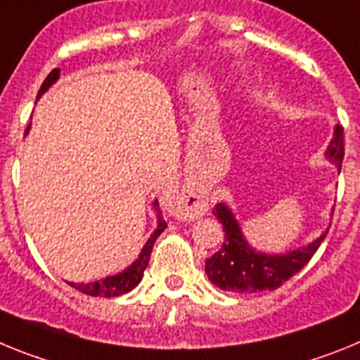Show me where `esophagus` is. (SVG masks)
<instances>
[{"label": "esophagus", "mask_w": 360, "mask_h": 360, "mask_svg": "<svg viewBox=\"0 0 360 360\" xmlns=\"http://www.w3.org/2000/svg\"><path fill=\"white\" fill-rule=\"evenodd\" d=\"M174 205H176L178 214L184 216V218L195 219L207 212V200L189 189H184L178 193L176 198H174Z\"/></svg>", "instance_id": "1"}]
</instances>
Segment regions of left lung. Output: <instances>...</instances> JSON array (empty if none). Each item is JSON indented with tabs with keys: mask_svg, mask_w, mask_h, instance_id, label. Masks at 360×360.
<instances>
[{
	"mask_svg": "<svg viewBox=\"0 0 360 360\" xmlns=\"http://www.w3.org/2000/svg\"><path fill=\"white\" fill-rule=\"evenodd\" d=\"M342 135H345L342 126H335L333 139L324 153L339 171L345 158ZM212 214L224 225L225 236L224 245L219 247L218 252L212 254L205 262V274L212 285L236 294H256V292L276 290L281 287L283 283L288 281L310 262L328 232L326 229L316 241L287 254H265L257 252L245 240L238 219L225 203H216Z\"/></svg>",
	"mask_w": 360,
	"mask_h": 360,
	"instance_id": "8db88e82",
	"label": "left lung"
}]
</instances>
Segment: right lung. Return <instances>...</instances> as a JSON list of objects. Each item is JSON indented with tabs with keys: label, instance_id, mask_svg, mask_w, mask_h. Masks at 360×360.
I'll use <instances>...</instances> for the list:
<instances>
[{
	"label": "right lung",
	"instance_id": "add662e5",
	"mask_svg": "<svg viewBox=\"0 0 360 360\" xmlns=\"http://www.w3.org/2000/svg\"><path fill=\"white\" fill-rule=\"evenodd\" d=\"M57 79H59V68H53L52 72L49 73V77L44 79V82L41 84L37 98H39L44 91L49 90L50 86H52ZM153 209H155V212H157V221H158L157 229H155V232L151 234V238L146 241L144 249H142V252L139 254V257H136L135 262H133L128 269L122 270V272H119V274L115 276H108V278L104 279H98V281L68 283L70 287H73L75 290L82 292V294L86 295H94V297H117V295H122L126 294V292L133 290V288L141 283L142 276H144V270L149 263V257H151L153 245H155L157 238L164 232V229L167 227L164 216H162L160 207H158L157 200L153 202Z\"/></svg>",
	"mask_w": 360,
	"mask_h": 360
}]
</instances>
